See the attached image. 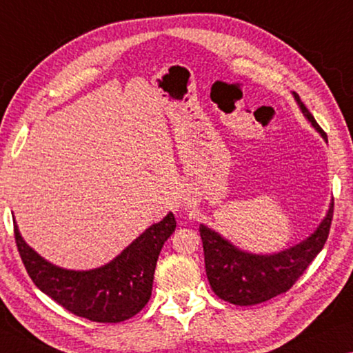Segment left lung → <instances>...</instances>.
Instances as JSON below:
<instances>
[{"instance_id":"left-lung-1","label":"left lung","mask_w":353,"mask_h":353,"mask_svg":"<svg viewBox=\"0 0 353 353\" xmlns=\"http://www.w3.org/2000/svg\"><path fill=\"white\" fill-rule=\"evenodd\" d=\"M298 107L311 126L328 143L325 134L314 117L294 93ZM333 219V200L317 229L295 246L274 254H252L241 251L219 232L200 224L203 243L205 270L211 289L222 300L232 305L251 306L284 294L305 273L327 241Z\"/></svg>"}]
</instances>
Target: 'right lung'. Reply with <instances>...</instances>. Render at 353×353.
I'll list each match as a JSON object with an SVG mask.
<instances>
[{
  "instance_id": "1",
  "label": "right lung",
  "mask_w": 353,
  "mask_h": 353,
  "mask_svg": "<svg viewBox=\"0 0 353 353\" xmlns=\"http://www.w3.org/2000/svg\"><path fill=\"white\" fill-rule=\"evenodd\" d=\"M175 227V216L169 213L102 267L66 270L39 256L20 235L14 218L21 262L37 289L75 316L102 323L128 321L145 307L159 252Z\"/></svg>"
}]
</instances>
